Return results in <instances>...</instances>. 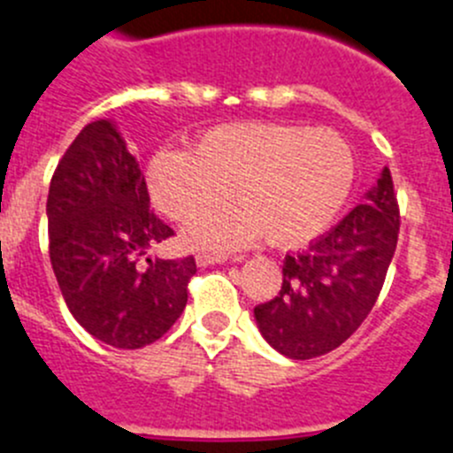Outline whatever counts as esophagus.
Listing matches in <instances>:
<instances>
[{"label": "esophagus", "mask_w": 453, "mask_h": 453, "mask_svg": "<svg viewBox=\"0 0 453 453\" xmlns=\"http://www.w3.org/2000/svg\"><path fill=\"white\" fill-rule=\"evenodd\" d=\"M227 257L226 255H210V252H198L196 255V264L201 268H207V265H214V264H226Z\"/></svg>", "instance_id": "1"}]
</instances>
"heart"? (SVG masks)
I'll use <instances>...</instances> for the list:
<instances>
[{
  "instance_id": "heart-1",
  "label": "heart",
  "mask_w": 453,
  "mask_h": 453,
  "mask_svg": "<svg viewBox=\"0 0 453 453\" xmlns=\"http://www.w3.org/2000/svg\"><path fill=\"white\" fill-rule=\"evenodd\" d=\"M355 180V156L331 129L265 120L207 127L192 151L160 147L145 185L158 212L189 221L226 201L236 205L194 221L183 239L194 250H234L259 236L274 248H302L342 212Z\"/></svg>"
}]
</instances>
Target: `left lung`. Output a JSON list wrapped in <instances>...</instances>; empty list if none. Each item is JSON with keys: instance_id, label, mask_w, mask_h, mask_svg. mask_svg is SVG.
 <instances>
[{"instance_id": "1", "label": "left lung", "mask_w": 453, "mask_h": 453, "mask_svg": "<svg viewBox=\"0 0 453 453\" xmlns=\"http://www.w3.org/2000/svg\"><path fill=\"white\" fill-rule=\"evenodd\" d=\"M400 230L391 172L382 169L328 234L286 257L281 290L255 308L264 340L290 360H311L349 340L373 308Z\"/></svg>"}]
</instances>
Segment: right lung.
I'll list each match as a JSON object with an SVG mask.
<instances>
[{
  "mask_svg": "<svg viewBox=\"0 0 453 453\" xmlns=\"http://www.w3.org/2000/svg\"><path fill=\"white\" fill-rule=\"evenodd\" d=\"M49 255L80 326L113 349L160 340L185 311L194 257L141 256L174 234L150 210L145 176L111 118L84 127L50 179Z\"/></svg>",
  "mask_w": 453,
  "mask_h": 453,
  "instance_id": "obj_1",
  "label": "right lung"
}]
</instances>
